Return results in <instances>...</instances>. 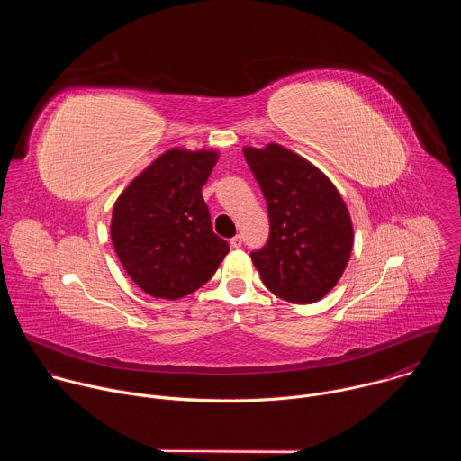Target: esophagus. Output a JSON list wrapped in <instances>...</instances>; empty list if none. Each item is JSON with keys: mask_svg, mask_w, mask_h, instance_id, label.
I'll return each mask as SVG.
<instances>
[{"mask_svg": "<svg viewBox=\"0 0 461 461\" xmlns=\"http://www.w3.org/2000/svg\"><path fill=\"white\" fill-rule=\"evenodd\" d=\"M240 244H242V237L240 235H235L233 239H230V246L231 248H240Z\"/></svg>", "mask_w": 461, "mask_h": 461, "instance_id": "obj_1", "label": "esophagus"}]
</instances>
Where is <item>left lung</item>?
<instances>
[{"instance_id":"left-lung-1","label":"left lung","mask_w":461,"mask_h":461,"mask_svg":"<svg viewBox=\"0 0 461 461\" xmlns=\"http://www.w3.org/2000/svg\"><path fill=\"white\" fill-rule=\"evenodd\" d=\"M242 151L268 204V242L251 251L262 283L288 303L322 299L341 279L354 244L345 201L322 171L279 144Z\"/></svg>"}]
</instances>
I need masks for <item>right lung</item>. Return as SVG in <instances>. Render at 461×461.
Returning <instances> with one entry per match:
<instances>
[{
	"label": "right lung",
	"instance_id": "right-lung-1",
	"mask_svg": "<svg viewBox=\"0 0 461 461\" xmlns=\"http://www.w3.org/2000/svg\"><path fill=\"white\" fill-rule=\"evenodd\" d=\"M217 158V151L169 149L114 203V251L127 276L153 297L173 301L199 290L230 251L213 233L203 199Z\"/></svg>",
	"mask_w": 461,
	"mask_h": 461
}]
</instances>
